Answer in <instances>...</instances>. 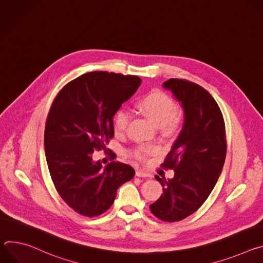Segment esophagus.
<instances>
[{
  "label": "esophagus",
  "mask_w": 263,
  "mask_h": 263,
  "mask_svg": "<svg viewBox=\"0 0 263 263\" xmlns=\"http://www.w3.org/2000/svg\"><path fill=\"white\" fill-rule=\"evenodd\" d=\"M137 177H142V178H144V177H149V175L147 174V173H145V172H142V171H136V174H135Z\"/></svg>",
  "instance_id": "obj_1"
}]
</instances>
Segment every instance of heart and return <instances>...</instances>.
I'll use <instances>...</instances> for the list:
<instances>
[{"mask_svg": "<svg viewBox=\"0 0 263 263\" xmlns=\"http://www.w3.org/2000/svg\"><path fill=\"white\" fill-rule=\"evenodd\" d=\"M139 108L149 120L156 126L160 127V129L164 132L173 131L178 124V118L175 116L176 104L174 100L160 90H154L144 97L139 103ZM131 118V112L128 109H119L114 118V127L116 133H123L127 129ZM152 151V146L141 144L134 148L132 156L135 159L142 161Z\"/></svg>", "mask_w": 263, "mask_h": 263, "instance_id": "b5f03b06", "label": "heart"}]
</instances>
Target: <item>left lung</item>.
Wrapping results in <instances>:
<instances>
[{"label": "left lung", "mask_w": 263, "mask_h": 263, "mask_svg": "<svg viewBox=\"0 0 263 263\" xmlns=\"http://www.w3.org/2000/svg\"><path fill=\"white\" fill-rule=\"evenodd\" d=\"M162 86L180 102L184 123L161 164L174 170L175 176L167 180L155 176L163 194L149 209L172 222L190 216L207 200L221 173L227 142L221 111L206 89L182 79H170Z\"/></svg>", "instance_id": "left-lung-1"}]
</instances>
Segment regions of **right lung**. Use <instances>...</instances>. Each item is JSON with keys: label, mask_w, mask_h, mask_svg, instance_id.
I'll use <instances>...</instances> for the list:
<instances>
[{"label": "right lung", "mask_w": 263, "mask_h": 263, "mask_svg": "<svg viewBox=\"0 0 263 263\" xmlns=\"http://www.w3.org/2000/svg\"><path fill=\"white\" fill-rule=\"evenodd\" d=\"M140 83L137 76L87 72L67 83L51 106L45 130L50 175L62 200L82 215L107 211L119 187L134 177L130 165L114 161L103 166L91 154L107 151L115 135L114 117Z\"/></svg>", "instance_id": "right-lung-1"}]
</instances>
